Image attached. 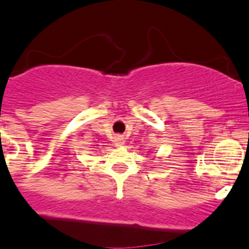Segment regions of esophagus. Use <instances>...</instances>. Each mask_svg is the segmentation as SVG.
I'll return each instance as SVG.
<instances>
[{
    "label": "esophagus",
    "instance_id": "1",
    "mask_svg": "<svg viewBox=\"0 0 249 249\" xmlns=\"http://www.w3.org/2000/svg\"><path fill=\"white\" fill-rule=\"evenodd\" d=\"M123 144H124V142H123V139L120 138V136H118L115 140V145L116 146H120V145H123Z\"/></svg>",
    "mask_w": 249,
    "mask_h": 249
}]
</instances>
